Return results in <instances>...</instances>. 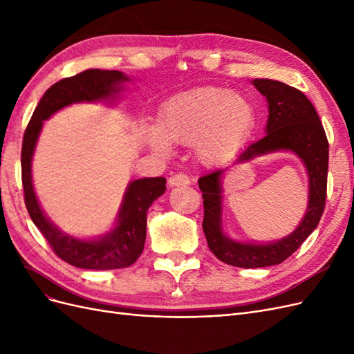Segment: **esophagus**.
<instances>
[{"mask_svg": "<svg viewBox=\"0 0 354 354\" xmlns=\"http://www.w3.org/2000/svg\"><path fill=\"white\" fill-rule=\"evenodd\" d=\"M168 185L171 187L176 186H189L190 185V178L186 174H174L168 178Z\"/></svg>", "mask_w": 354, "mask_h": 354, "instance_id": "34e87169", "label": "esophagus"}]
</instances>
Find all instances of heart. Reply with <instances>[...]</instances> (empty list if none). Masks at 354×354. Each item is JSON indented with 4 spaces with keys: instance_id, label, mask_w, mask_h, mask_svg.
I'll list each match as a JSON object with an SVG mask.
<instances>
[{
    "instance_id": "obj_1",
    "label": "heart",
    "mask_w": 354,
    "mask_h": 354,
    "mask_svg": "<svg viewBox=\"0 0 354 354\" xmlns=\"http://www.w3.org/2000/svg\"><path fill=\"white\" fill-rule=\"evenodd\" d=\"M257 125L254 103L226 88L202 87L171 97L159 112L158 127L147 131V143L158 153L169 152V142L194 145L202 165L214 167L236 153Z\"/></svg>"
}]
</instances>
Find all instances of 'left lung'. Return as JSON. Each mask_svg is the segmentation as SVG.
Segmentation results:
<instances>
[{
	"instance_id": "8db88e82",
	"label": "left lung",
	"mask_w": 354,
	"mask_h": 354,
	"mask_svg": "<svg viewBox=\"0 0 354 354\" xmlns=\"http://www.w3.org/2000/svg\"><path fill=\"white\" fill-rule=\"evenodd\" d=\"M251 84L267 100L266 136L246 146L234 164H248L274 152H291L307 171L308 195L303 218L286 236L269 242L239 241L224 230L223 176L226 169L218 168L198 180L203 198L202 229L209 250L223 263L242 269L281 264L317 227L325 208L329 153L324 127L304 93L274 80L255 78Z\"/></svg>"
}]
</instances>
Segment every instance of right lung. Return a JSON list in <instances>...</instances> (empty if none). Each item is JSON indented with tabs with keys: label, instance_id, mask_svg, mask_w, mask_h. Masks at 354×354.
I'll return each mask as SVG.
<instances>
[{
	"label": "right lung",
	"instance_id": "1",
	"mask_svg": "<svg viewBox=\"0 0 354 354\" xmlns=\"http://www.w3.org/2000/svg\"><path fill=\"white\" fill-rule=\"evenodd\" d=\"M130 81L133 80L120 71L88 69L56 82L42 95L24 136L22 181L29 216L60 259L80 269L112 270L136 263L146 241L147 211L153 201L165 194L167 180L164 177L131 180L124 192L113 226L97 236L81 238L63 232L42 209L32 180V159L48 118L75 103L113 106L122 99V91Z\"/></svg>",
	"mask_w": 354,
	"mask_h": 354
}]
</instances>
